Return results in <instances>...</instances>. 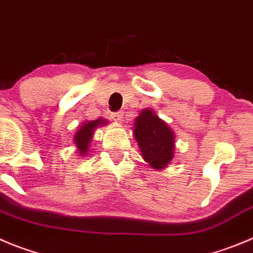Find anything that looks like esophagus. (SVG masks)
<instances>
[{
	"label": "esophagus",
	"mask_w": 253,
	"mask_h": 253,
	"mask_svg": "<svg viewBox=\"0 0 253 253\" xmlns=\"http://www.w3.org/2000/svg\"><path fill=\"white\" fill-rule=\"evenodd\" d=\"M112 118H113V120H115V122H122V120H123V113L122 112L113 113Z\"/></svg>",
	"instance_id": "34e87169"
}]
</instances>
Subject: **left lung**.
Wrapping results in <instances>:
<instances>
[{"label":"left lung","instance_id":"1","mask_svg":"<svg viewBox=\"0 0 253 253\" xmlns=\"http://www.w3.org/2000/svg\"><path fill=\"white\" fill-rule=\"evenodd\" d=\"M134 136L141 155L154 169H163L174 158V134L153 110L145 109L134 123Z\"/></svg>","mask_w":253,"mask_h":253}]
</instances>
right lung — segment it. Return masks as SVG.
Returning <instances> with one entry per match:
<instances>
[{"label": "right lung", "mask_w": 253, "mask_h": 253, "mask_svg": "<svg viewBox=\"0 0 253 253\" xmlns=\"http://www.w3.org/2000/svg\"><path fill=\"white\" fill-rule=\"evenodd\" d=\"M107 120H102V119H98L94 120V122H88V123H84L83 126L78 129V131L76 133V138H74V143L76 145L78 146V151L79 154H85L88 151V146L89 143L92 141V136H93V131L94 129L97 128L98 125L100 124H105Z\"/></svg>", "instance_id": "right-lung-1"}]
</instances>
